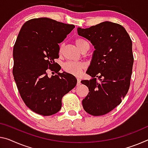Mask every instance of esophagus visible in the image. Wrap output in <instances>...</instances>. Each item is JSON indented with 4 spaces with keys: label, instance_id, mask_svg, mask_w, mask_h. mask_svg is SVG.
I'll return each mask as SVG.
<instances>
[{
    "label": "esophagus",
    "instance_id": "34e87169",
    "mask_svg": "<svg viewBox=\"0 0 148 148\" xmlns=\"http://www.w3.org/2000/svg\"><path fill=\"white\" fill-rule=\"evenodd\" d=\"M81 84V80L79 78H77V85L79 86Z\"/></svg>",
    "mask_w": 148,
    "mask_h": 148
}]
</instances>
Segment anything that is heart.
Listing matches in <instances>:
<instances>
[{"label":"heart","instance_id":"1","mask_svg":"<svg viewBox=\"0 0 148 148\" xmlns=\"http://www.w3.org/2000/svg\"><path fill=\"white\" fill-rule=\"evenodd\" d=\"M75 44L79 50L82 51L87 47H90V45L85 39L82 38H76L75 39ZM63 45H61L59 48V53L61 54L62 52ZM86 68V64L84 62H72L68 61L63 64V69L64 71L69 72L74 75H79L81 73L82 70Z\"/></svg>","mask_w":148,"mask_h":148}]
</instances>
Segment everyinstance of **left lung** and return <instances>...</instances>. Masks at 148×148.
<instances>
[{
  "label": "left lung",
  "instance_id": "1",
  "mask_svg": "<svg viewBox=\"0 0 148 148\" xmlns=\"http://www.w3.org/2000/svg\"><path fill=\"white\" fill-rule=\"evenodd\" d=\"M78 34L95 48L86 72L92 79L81 81L90 91L82 100L84 109L93 116L103 115L121 103L130 88L134 63L132 40L125 27L111 22L86 29L78 27Z\"/></svg>",
  "mask_w": 148,
  "mask_h": 148
}]
</instances>
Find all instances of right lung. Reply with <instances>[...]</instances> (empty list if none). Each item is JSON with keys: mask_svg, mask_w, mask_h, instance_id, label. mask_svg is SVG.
Returning <instances> with one entry per match:
<instances>
[{"mask_svg": "<svg viewBox=\"0 0 148 148\" xmlns=\"http://www.w3.org/2000/svg\"><path fill=\"white\" fill-rule=\"evenodd\" d=\"M75 26L48 18H34L22 25L13 49V75L21 97L36 113L50 116L61 109L62 97L77 84L73 75L55 62L59 45ZM48 68L57 75L49 77Z\"/></svg>", "mask_w": 148, "mask_h": 148, "instance_id": "1", "label": "right lung"}]
</instances>
